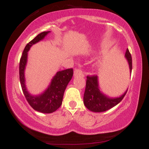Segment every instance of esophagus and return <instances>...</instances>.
Here are the masks:
<instances>
[{"instance_id": "1", "label": "esophagus", "mask_w": 149, "mask_h": 149, "mask_svg": "<svg viewBox=\"0 0 149 149\" xmlns=\"http://www.w3.org/2000/svg\"><path fill=\"white\" fill-rule=\"evenodd\" d=\"M73 76H74V77L84 76V75H83V71H82L81 70L79 69H77L74 70V72H73Z\"/></svg>"}]
</instances>
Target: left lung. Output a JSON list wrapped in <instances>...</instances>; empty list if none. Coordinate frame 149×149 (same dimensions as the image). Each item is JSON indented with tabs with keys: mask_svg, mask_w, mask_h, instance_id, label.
I'll return each mask as SVG.
<instances>
[{
	"mask_svg": "<svg viewBox=\"0 0 149 149\" xmlns=\"http://www.w3.org/2000/svg\"><path fill=\"white\" fill-rule=\"evenodd\" d=\"M126 59L129 64L130 71L132 72V57L129 49H127L125 54ZM127 89L121 96L118 97H109L100 90L97 76H87L86 87L83 97V103L88 109L92 112H104L119 104L124 98Z\"/></svg>",
	"mask_w": 149,
	"mask_h": 149,
	"instance_id": "left-lung-1",
	"label": "left lung"
}]
</instances>
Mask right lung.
<instances>
[{
  "instance_id": "right-lung-1",
  "label": "right lung",
  "mask_w": 149,
  "mask_h": 149,
  "mask_svg": "<svg viewBox=\"0 0 149 149\" xmlns=\"http://www.w3.org/2000/svg\"><path fill=\"white\" fill-rule=\"evenodd\" d=\"M49 32L50 31L42 32L29 42L24 49L19 61V80L24 95L27 102L34 110L43 113H50L55 111L61 107L64 91L73 74V69L58 71L52 78L47 88L38 95H32L27 90L24 71L27 63L28 52L32 45L43 40Z\"/></svg>"
}]
</instances>
